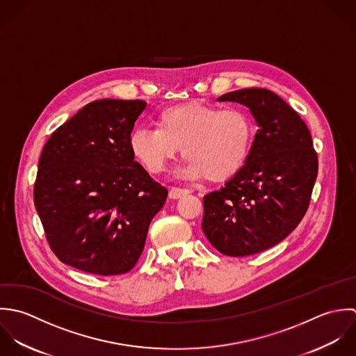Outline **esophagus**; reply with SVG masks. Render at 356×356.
I'll use <instances>...</instances> for the list:
<instances>
[{
  "label": "esophagus",
  "instance_id": "esophagus-1",
  "mask_svg": "<svg viewBox=\"0 0 356 356\" xmlns=\"http://www.w3.org/2000/svg\"><path fill=\"white\" fill-rule=\"evenodd\" d=\"M187 194H190V191H188V190H186V188L172 187V188L169 190V198H170V200H179V198L186 197Z\"/></svg>",
  "mask_w": 356,
  "mask_h": 356
}]
</instances>
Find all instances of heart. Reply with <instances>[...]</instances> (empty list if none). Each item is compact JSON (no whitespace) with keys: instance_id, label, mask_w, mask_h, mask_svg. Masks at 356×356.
<instances>
[{"instance_id":"1","label":"heart","mask_w":356,"mask_h":356,"mask_svg":"<svg viewBox=\"0 0 356 356\" xmlns=\"http://www.w3.org/2000/svg\"><path fill=\"white\" fill-rule=\"evenodd\" d=\"M156 128H135L129 135L132 156L151 173H161L179 148L187 158L177 175L222 181L246 162L253 143L250 115L238 107L187 103L166 107L155 118Z\"/></svg>"}]
</instances>
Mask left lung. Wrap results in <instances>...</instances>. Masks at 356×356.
<instances>
[{"label": "left lung", "mask_w": 356, "mask_h": 356, "mask_svg": "<svg viewBox=\"0 0 356 356\" xmlns=\"http://www.w3.org/2000/svg\"><path fill=\"white\" fill-rule=\"evenodd\" d=\"M217 100L246 106L259 129L243 166L204 197L202 231L220 253L250 256L298 225L309 205L318 156L305 122L274 92L246 88Z\"/></svg>", "instance_id": "obj_1"}]
</instances>
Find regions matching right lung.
I'll return each mask as SVG.
<instances>
[{
  "label": "right lung",
  "mask_w": 356,
  "mask_h": 356,
  "mask_svg": "<svg viewBox=\"0 0 356 356\" xmlns=\"http://www.w3.org/2000/svg\"><path fill=\"white\" fill-rule=\"evenodd\" d=\"M147 103L102 99L83 106L45 143L34 205L58 259L96 275H118L138 263L152 217L168 190L129 149Z\"/></svg>",
  "instance_id": "right-lung-1"
}]
</instances>
